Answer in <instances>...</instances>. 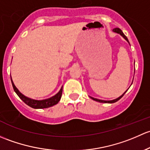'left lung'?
I'll return each instance as SVG.
<instances>
[{"mask_svg":"<svg viewBox=\"0 0 150 150\" xmlns=\"http://www.w3.org/2000/svg\"><path fill=\"white\" fill-rule=\"evenodd\" d=\"M112 32H115V33H117V34H119V35H121L122 37H123V38H124L125 40H126V41L128 42L129 43V40H128V38H126V35H124V34L123 33V32H122L121 31V29H120L119 28H115V29H112ZM127 91V90H126ZM126 92H124V93L123 94V95H121V96L120 97H118V98H116V99H114V100H99V99H97V98H92V97H90L92 99V100H95V101H97V102H99V103H115V102H117L118 101V100H119L120 99H121L122 97L123 96V95H124V94L126 93Z\"/></svg>","mask_w":150,"mask_h":150,"instance_id":"8db88e82","label":"left lung"}]
</instances>
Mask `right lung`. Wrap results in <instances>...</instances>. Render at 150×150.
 I'll list each match as a JSON object with an SVG mask.
<instances>
[{
	"label": "right lung",
	"mask_w": 150,
	"mask_h": 150,
	"mask_svg": "<svg viewBox=\"0 0 150 150\" xmlns=\"http://www.w3.org/2000/svg\"><path fill=\"white\" fill-rule=\"evenodd\" d=\"M11 79V83L12 86H13V89H14L15 92L16 93V95L19 97L20 99L22 100L23 102L26 103L27 105H29V107L35 109H42V108H47L52 107V106L58 104V102L60 101L61 98V95H62V92H63V86H61V89L59 90V92L55 95L54 96L51 97L50 98L45 99V100H34V99L27 98V96L23 95L22 93L19 92V90L16 87L15 84H13V81Z\"/></svg>",
	"instance_id": "add662e5"
}]
</instances>
